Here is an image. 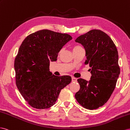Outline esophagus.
I'll return each mask as SVG.
<instances>
[{"mask_svg": "<svg viewBox=\"0 0 130 130\" xmlns=\"http://www.w3.org/2000/svg\"><path fill=\"white\" fill-rule=\"evenodd\" d=\"M76 81H77V78L74 77H72V82H76Z\"/></svg>", "mask_w": 130, "mask_h": 130, "instance_id": "esophagus-1", "label": "esophagus"}]
</instances>
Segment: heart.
I'll list each match as a JSON object with an SVG mask.
<instances>
[{
    "label": "heart",
    "instance_id": "b5f03b06",
    "mask_svg": "<svg viewBox=\"0 0 130 130\" xmlns=\"http://www.w3.org/2000/svg\"><path fill=\"white\" fill-rule=\"evenodd\" d=\"M83 48V47L82 46L79 45H75L74 47H73V51H76V50H78V49H82Z\"/></svg>",
    "mask_w": 130,
    "mask_h": 130
}]
</instances>
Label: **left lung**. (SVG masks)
Here are the masks:
<instances>
[{
	"mask_svg": "<svg viewBox=\"0 0 130 130\" xmlns=\"http://www.w3.org/2000/svg\"><path fill=\"white\" fill-rule=\"evenodd\" d=\"M75 41L84 46L85 64L92 68L90 80L77 79L80 88L75 98L85 108L96 109L107 102L115 88L120 72L118 50L111 38L99 29H92Z\"/></svg>",
	"mask_w": 130,
	"mask_h": 130,
	"instance_id": "8db88e82",
	"label": "left lung"
}]
</instances>
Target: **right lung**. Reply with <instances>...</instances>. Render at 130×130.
<instances>
[{"label": "right lung", "instance_id": "obj_1", "mask_svg": "<svg viewBox=\"0 0 130 130\" xmlns=\"http://www.w3.org/2000/svg\"><path fill=\"white\" fill-rule=\"evenodd\" d=\"M72 37L42 29L31 33L20 46L14 61L16 85L32 107L48 109L54 105L62 89L71 81L70 76H56L49 71L51 60Z\"/></svg>", "mask_w": 130, "mask_h": 130}]
</instances>
